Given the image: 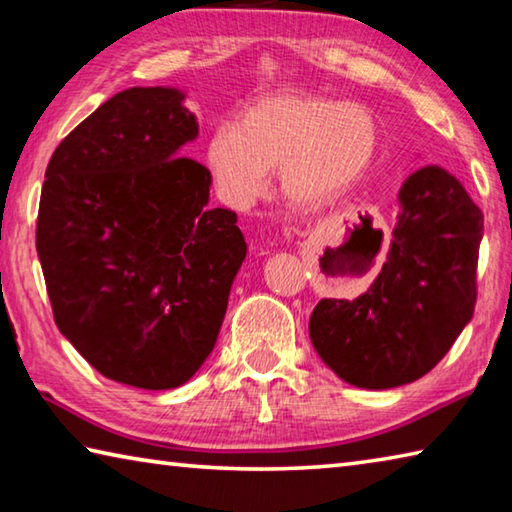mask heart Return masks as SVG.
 Masks as SVG:
<instances>
[{"mask_svg": "<svg viewBox=\"0 0 512 512\" xmlns=\"http://www.w3.org/2000/svg\"><path fill=\"white\" fill-rule=\"evenodd\" d=\"M379 144V119L363 103L277 92L257 99L239 126H216L205 158L225 203H253L266 192L268 171L277 169L284 201L316 212L359 183Z\"/></svg>", "mask_w": 512, "mask_h": 512, "instance_id": "1", "label": "heart"}]
</instances>
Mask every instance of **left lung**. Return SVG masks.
I'll list each match as a JSON object with an SVG mask.
<instances>
[{
    "label": "left lung",
    "instance_id": "1",
    "mask_svg": "<svg viewBox=\"0 0 512 512\" xmlns=\"http://www.w3.org/2000/svg\"><path fill=\"white\" fill-rule=\"evenodd\" d=\"M386 262L354 300H320L309 318L318 357L352 386L420 379L452 348L476 302L483 214L438 164L404 180Z\"/></svg>",
    "mask_w": 512,
    "mask_h": 512
}]
</instances>
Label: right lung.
<instances>
[{"mask_svg": "<svg viewBox=\"0 0 512 512\" xmlns=\"http://www.w3.org/2000/svg\"><path fill=\"white\" fill-rule=\"evenodd\" d=\"M198 119L178 88H131L51 155L36 248L60 334L103 377L146 391L192 379L214 350L246 259L237 214L185 158Z\"/></svg>", "mask_w": 512, "mask_h": 512, "instance_id": "right-lung-1", "label": "right lung"}]
</instances>
